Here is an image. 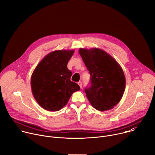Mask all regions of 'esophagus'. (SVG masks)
Segmentation results:
<instances>
[{"instance_id":"1","label":"esophagus","mask_w":155,"mask_h":155,"mask_svg":"<svg viewBox=\"0 0 155 155\" xmlns=\"http://www.w3.org/2000/svg\"><path fill=\"white\" fill-rule=\"evenodd\" d=\"M78 85L80 86L81 88H82V82L79 81V82H78Z\"/></svg>"}]
</instances>
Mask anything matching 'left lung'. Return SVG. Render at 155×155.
<instances>
[{"label": "left lung", "mask_w": 155, "mask_h": 155, "mask_svg": "<svg viewBox=\"0 0 155 155\" xmlns=\"http://www.w3.org/2000/svg\"><path fill=\"white\" fill-rule=\"evenodd\" d=\"M79 52L90 74V84L85 92L91 106L100 111L114 108L121 100L126 79L117 61L98 48H80Z\"/></svg>", "instance_id": "obj_1"}]
</instances>
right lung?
<instances>
[{
	"mask_svg": "<svg viewBox=\"0 0 155 155\" xmlns=\"http://www.w3.org/2000/svg\"><path fill=\"white\" fill-rule=\"evenodd\" d=\"M74 50H57L46 55L31 76L32 94L38 104L48 111H58L68 102L79 85L71 81L67 68Z\"/></svg>",
	"mask_w": 155,
	"mask_h": 155,
	"instance_id": "obj_1",
	"label": "right lung"
}]
</instances>
